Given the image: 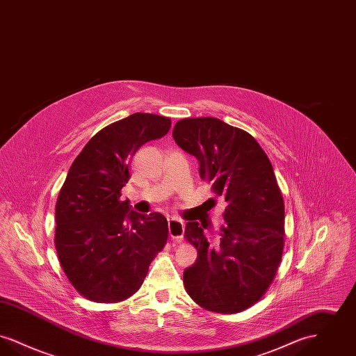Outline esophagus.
<instances>
[{
  "label": "esophagus",
  "mask_w": 356,
  "mask_h": 356,
  "mask_svg": "<svg viewBox=\"0 0 356 356\" xmlns=\"http://www.w3.org/2000/svg\"><path fill=\"white\" fill-rule=\"evenodd\" d=\"M168 231H170V236L175 241H181L184 237V231H186V225L181 220L177 219H170L168 220Z\"/></svg>",
  "instance_id": "obj_1"
}]
</instances>
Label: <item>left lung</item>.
Returning a JSON list of instances; mask_svg holds the SVG:
<instances>
[{"mask_svg": "<svg viewBox=\"0 0 356 356\" xmlns=\"http://www.w3.org/2000/svg\"><path fill=\"white\" fill-rule=\"evenodd\" d=\"M172 135L227 203L215 244L203 222H186L197 259L184 271V287L208 311L240 312L270 287L283 254L284 203L271 161L252 136L215 118L180 120Z\"/></svg>", "mask_w": 356, "mask_h": 356, "instance_id": "obj_1", "label": "left lung"}]
</instances>
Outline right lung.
I'll return each instance as SVG.
<instances>
[{"label": "right lung", "instance_id": "add662e5", "mask_svg": "<svg viewBox=\"0 0 356 356\" xmlns=\"http://www.w3.org/2000/svg\"><path fill=\"white\" fill-rule=\"evenodd\" d=\"M170 129V120L134 113L93 136L74 159L56 204V250L69 282L96 303L121 302L143 284L167 243L168 221L120 200L137 149Z\"/></svg>", "mask_w": 356, "mask_h": 356}]
</instances>
